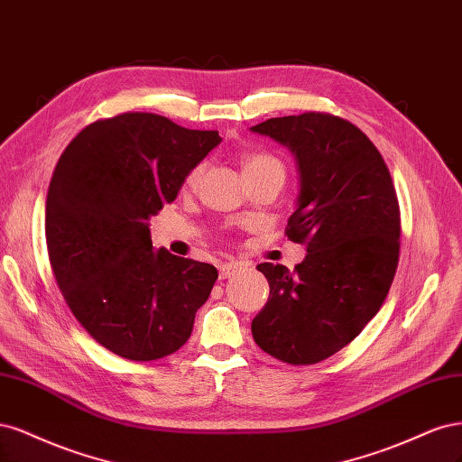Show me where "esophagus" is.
I'll list each match as a JSON object with an SVG mask.
<instances>
[{
	"label": "esophagus",
	"instance_id": "1",
	"mask_svg": "<svg viewBox=\"0 0 462 462\" xmlns=\"http://www.w3.org/2000/svg\"><path fill=\"white\" fill-rule=\"evenodd\" d=\"M237 271H242V263H237V261H230V263H222L220 266H218V274H220V278H230L234 273H237Z\"/></svg>",
	"mask_w": 462,
	"mask_h": 462
}]
</instances>
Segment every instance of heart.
<instances>
[{
  "label": "heart",
  "mask_w": 462,
  "mask_h": 462,
  "mask_svg": "<svg viewBox=\"0 0 462 462\" xmlns=\"http://www.w3.org/2000/svg\"><path fill=\"white\" fill-rule=\"evenodd\" d=\"M242 171L244 176H261V174H280L282 178L286 176L284 162H282L278 157L271 153H263V152H249L242 157ZM205 172V162H199V165L193 167L188 176H186V188H196L201 180V176Z\"/></svg>",
  "instance_id": "heart-1"
}]
</instances>
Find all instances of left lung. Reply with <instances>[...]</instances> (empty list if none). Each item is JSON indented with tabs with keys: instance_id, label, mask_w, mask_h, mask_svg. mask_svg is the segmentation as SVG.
<instances>
[{
	"instance_id": "1",
	"label": "left lung",
	"mask_w": 462,
	"mask_h": 462,
	"mask_svg": "<svg viewBox=\"0 0 462 462\" xmlns=\"http://www.w3.org/2000/svg\"><path fill=\"white\" fill-rule=\"evenodd\" d=\"M249 130L295 157L300 193L286 236L307 244L293 273L257 264L271 297L251 332L278 361L315 365L359 336L390 291L399 261L397 193L374 143L344 118L303 113Z\"/></svg>"
}]
</instances>
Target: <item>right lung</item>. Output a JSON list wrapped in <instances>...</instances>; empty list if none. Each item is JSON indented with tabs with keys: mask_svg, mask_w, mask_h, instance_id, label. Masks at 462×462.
Segmentation results:
<instances>
[{
	"mask_svg": "<svg viewBox=\"0 0 462 462\" xmlns=\"http://www.w3.org/2000/svg\"><path fill=\"white\" fill-rule=\"evenodd\" d=\"M222 142L153 113L96 121L59 159L46 201L51 269L72 315L128 361L180 349L209 300L213 264L155 249L150 218Z\"/></svg>",
	"mask_w": 462,
	"mask_h": 462,
	"instance_id": "1",
	"label": "right lung"
}]
</instances>
